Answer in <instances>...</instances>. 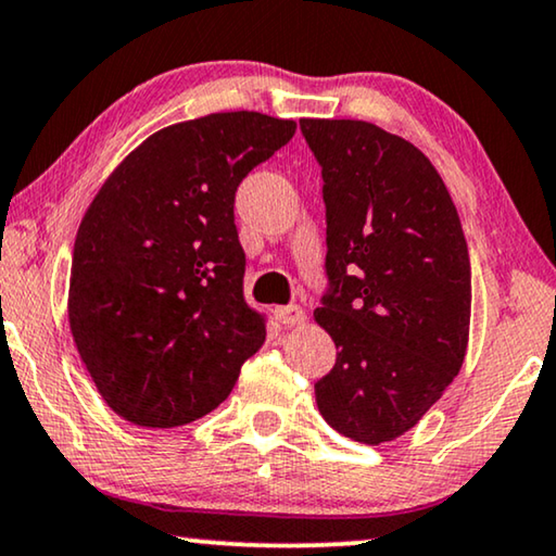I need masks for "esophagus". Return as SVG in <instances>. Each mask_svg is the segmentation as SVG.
<instances>
[{
  "label": "esophagus",
  "mask_w": 556,
  "mask_h": 556,
  "mask_svg": "<svg viewBox=\"0 0 556 556\" xmlns=\"http://www.w3.org/2000/svg\"><path fill=\"white\" fill-rule=\"evenodd\" d=\"M275 317H277L285 327H294V325H302V321L306 319V314H304L302 306L287 304V306H277Z\"/></svg>",
  "instance_id": "obj_1"
}]
</instances>
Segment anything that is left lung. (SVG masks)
Returning a JSON list of instances; mask_svg holds the SVG:
<instances>
[{
  "mask_svg": "<svg viewBox=\"0 0 556 556\" xmlns=\"http://www.w3.org/2000/svg\"><path fill=\"white\" fill-rule=\"evenodd\" d=\"M321 167L327 292L314 312L337 362L314 384L321 417L362 444L392 442L459 375L471 267L462 222L432 162L357 119H300Z\"/></svg>",
  "mask_w": 556,
  "mask_h": 556,
  "instance_id": "left-lung-1",
  "label": "left lung"
}]
</instances>
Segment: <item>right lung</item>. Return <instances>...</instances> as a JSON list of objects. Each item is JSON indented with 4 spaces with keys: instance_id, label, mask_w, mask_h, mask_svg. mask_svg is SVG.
<instances>
[{
    "instance_id": "1",
    "label": "right lung",
    "mask_w": 556,
    "mask_h": 556,
    "mask_svg": "<svg viewBox=\"0 0 556 556\" xmlns=\"http://www.w3.org/2000/svg\"><path fill=\"white\" fill-rule=\"evenodd\" d=\"M294 129L260 112L172 124L89 204L72 252L70 327L122 419L169 429L204 417L264 344L262 314L242 294L235 194Z\"/></svg>"
}]
</instances>
